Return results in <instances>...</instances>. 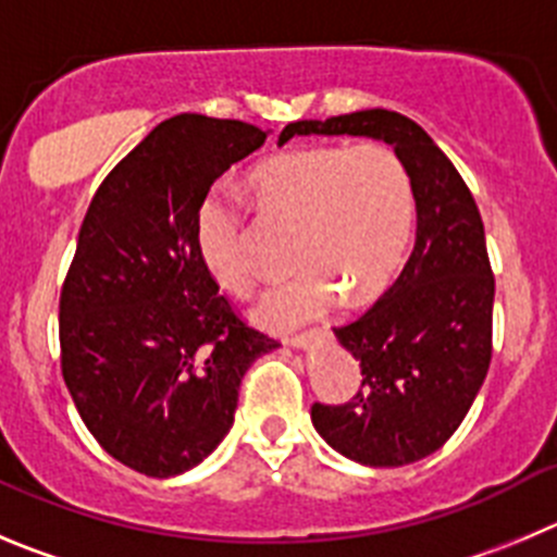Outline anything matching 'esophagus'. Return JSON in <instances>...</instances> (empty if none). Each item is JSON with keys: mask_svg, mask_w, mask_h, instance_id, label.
I'll list each match as a JSON object with an SVG mask.
<instances>
[{"mask_svg": "<svg viewBox=\"0 0 557 557\" xmlns=\"http://www.w3.org/2000/svg\"><path fill=\"white\" fill-rule=\"evenodd\" d=\"M309 342H311L309 333H295V336L287 338L289 347H309Z\"/></svg>", "mask_w": 557, "mask_h": 557, "instance_id": "esophagus-1", "label": "esophagus"}]
</instances>
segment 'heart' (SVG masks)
<instances>
[{
    "mask_svg": "<svg viewBox=\"0 0 557 557\" xmlns=\"http://www.w3.org/2000/svg\"><path fill=\"white\" fill-rule=\"evenodd\" d=\"M273 213L298 224L289 264L298 273L253 306V320L289 331L325 314L338 298L361 306L385 293L412 230V183L391 147L317 145L278 152L251 172ZM196 248L215 284L232 295L257 287L246 213L230 188L213 185L196 210Z\"/></svg>",
    "mask_w": 557,
    "mask_h": 557,
    "instance_id": "b5f03b06",
    "label": "heart"
}]
</instances>
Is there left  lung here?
Listing matches in <instances>:
<instances>
[{
    "mask_svg": "<svg viewBox=\"0 0 557 557\" xmlns=\"http://www.w3.org/2000/svg\"><path fill=\"white\" fill-rule=\"evenodd\" d=\"M369 136L394 147L416 196V246L388 293L333 327L361 361V391L344 405L314 401V429L344 457L401 468L457 432L492 361L495 275L475 199L446 152L410 116L388 109L289 123L293 136Z\"/></svg>",
    "mask_w": 557,
    "mask_h": 557,
    "instance_id": "obj_1",
    "label": "left lung"
}]
</instances>
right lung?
<instances>
[{"mask_svg":"<svg viewBox=\"0 0 557 557\" xmlns=\"http://www.w3.org/2000/svg\"><path fill=\"white\" fill-rule=\"evenodd\" d=\"M240 120L177 114L89 202L60 295L62 377L95 441L136 473H185L230 432L243 374L275 338L219 295L196 248L210 185L264 145Z\"/></svg>","mask_w":557,"mask_h":557,"instance_id":"right-lung-1","label":"right lung"}]
</instances>
